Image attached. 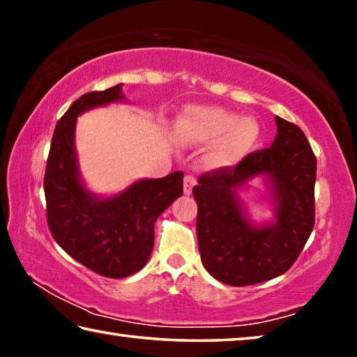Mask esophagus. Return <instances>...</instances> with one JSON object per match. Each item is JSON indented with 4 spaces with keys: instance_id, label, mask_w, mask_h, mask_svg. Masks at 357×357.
I'll return each mask as SVG.
<instances>
[{
    "instance_id": "34e87169",
    "label": "esophagus",
    "mask_w": 357,
    "mask_h": 357,
    "mask_svg": "<svg viewBox=\"0 0 357 357\" xmlns=\"http://www.w3.org/2000/svg\"><path fill=\"white\" fill-rule=\"evenodd\" d=\"M195 185H197V179L193 178L192 174H187V176L184 178V193H185V195H190L192 189Z\"/></svg>"
}]
</instances>
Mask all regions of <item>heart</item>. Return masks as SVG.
Here are the masks:
<instances>
[{
    "label": "heart",
    "instance_id": "1",
    "mask_svg": "<svg viewBox=\"0 0 357 357\" xmlns=\"http://www.w3.org/2000/svg\"><path fill=\"white\" fill-rule=\"evenodd\" d=\"M261 129L255 118H239L217 107L187 110L176 123V138L184 144H213L206 155L211 167L239 164L258 144Z\"/></svg>",
    "mask_w": 357,
    "mask_h": 357
}]
</instances>
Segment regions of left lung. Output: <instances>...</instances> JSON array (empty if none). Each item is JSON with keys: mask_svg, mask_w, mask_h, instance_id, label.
<instances>
[{"mask_svg": "<svg viewBox=\"0 0 357 357\" xmlns=\"http://www.w3.org/2000/svg\"><path fill=\"white\" fill-rule=\"evenodd\" d=\"M275 124L271 148L202 174L192 190L203 266L227 285H253L287 273L315 225L317 157L298 126L280 116ZM255 176H265L276 204V220L259 227L246 219L237 197Z\"/></svg>", "mask_w": 357, "mask_h": 357, "instance_id": "obj_1", "label": "left lung"}]
</instances>
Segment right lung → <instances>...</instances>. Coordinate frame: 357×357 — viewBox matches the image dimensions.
Masks as SVG:
<instances>
[{
    "label": "right lung",
    "instance_id": "obj_1",
    "mask_svg": "<svg viewBox=\"0 0 357 357\" xmlns=\"http://www.w3.org/2000/svg\"><path fill=\"white\" fill-rule=\"evenodd\" d=\"M123 84L83 94L58 121L48 153L44 192L47 223L59 247L108 279H124L148 263L154 223L183 195V172L137 181L118 195L100 198L83 185L75 151L78 114L124 100Z\"/></svg>",
    "mask_w": 357,
    "mask_h": 357
}]
</instances>
